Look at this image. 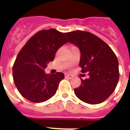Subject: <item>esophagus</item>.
I'll use <instances>...</instances> for the list:
<instances>
[{
	"label": "esophagus",
	"mask_w": 130,
	"mask_h": 130,
	"mask_svg": "<svg viewBox=\"0 0 130 130\" xmlns=\"http://www.w3.org/2000/svg\"><path fill=\"white\" fill-rule=\"evenodd\" d=\"M65 77H66V78H68V79H72V78H73V76H72V75H69V74H67V73H65Z\"/></svg>",
	"instance_id": "esophagus-1"
}]
</instances>
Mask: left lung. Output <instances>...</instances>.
<instances>
[{"instance_id":"left-lung-1","label":"left lung","mask_w":130,"mask_h":130,"mask_svg":"<svg viewBox=\"0 0 130 130\" xmlns=\"http://www.w3.org/2000/svg\"><path fill=\"white\" fill-rule=\"evenodd\" d=\"M65 35L80 51L79 67L88 73L81 79L80 86L74 89L77 97L84 103L96 105L107 100L119 81V63L112 49L96 36L88 31H73Z\"/></svg>"}]
</instances>
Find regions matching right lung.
<instances>
[{"label": "right lung", "mask_w": 130, "mask_h": 130, "mask_svg": "<svg viewBox=\"0 0 130 130\" xmlns=\"http://www.w3.org/2000/svg\"><path fill=\"white\" fill-rule=\"evenodd\" d=\"M65 34L55 29L42 30L26 42L17 55L13 67L14 83L19 93L33 103H42L53 96L64 73H46L47 64L67 41Z\"/></svg>", "instance_id": "obj_1"}]
</instances>
